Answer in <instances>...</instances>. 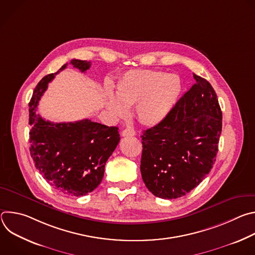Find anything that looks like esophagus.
<instances>
[{
  "label": "esophagus",
  "mask_w": 255,
  "mask_h": 255,
  "mask_svg": "<svg viewBox=\"0 0 255 255\" xmlns=\"http://www.w3.org/2000/svg\"><path fill=\"white\" fill-rule=\"evenodd\" d=\"M134 135H135V131L133 129H124L122 131V136H124V137L134 136Z\"/></svg>",
  "instance_id": "obj_1"
}]
</instances>
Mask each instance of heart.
<instances>
[{
  "label": "heart",
  "instance_id": "b5f03b06",
  "mask_svg": "<svg viewBox=\"0 0 255 255\" xmlns=\"http://www.w3.org/2000/svg\"><path fill=\"white\" fill-rule=\"evenodd\" d=\"M183 83L175 74L160 70L134 69L127 71L116 85V97L109 95L107 106L114 115H126L125 106H133L136 120L144 126L162 122L175 106Z\"/></svg>",
  "mask_w": 255,
  "mask_h": 255
}]
</instances>
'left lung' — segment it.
<instances>
[{"mask_svg": "<svg viewBox=\"0 0 255 255\" xmlns=\"http://www.w3.org/2000/svg\"><path fill=\"white\" fill-rule=\"evenodd\" d=\"M196 84L159 124L142 138L141 175L161 199L183 197L196 188L216 161L222 111L211 84L194 74Z\"/></svg>", "mask_w": 255, "mask_h": 255, "instance_id": "8db88e82", "label": "left lung"}]
</instances>
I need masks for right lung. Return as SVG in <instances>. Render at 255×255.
Listing matches in <instances>:
<instances>
[{"mask_svg": "<svg viewBox=\"0 0 255 255\" xmlns=\"http://www.w3.org/2000/svg\"><path fill=\"white\" fill-rule=\"evenodd\" d=\"M70 64L85 72L91 62L71 59ZM45 76L36 86L29 103L30 154L47 183L60 193L81 197L93 192L104 176L105 164L120 141L118 127L89 119L52 123L36 114L48 84L59 71Z\"/></svg>", "mask_w": 255, "mask_h": 255, "instance_id": "add662e5", "label": "right lung"}]
</instances>
